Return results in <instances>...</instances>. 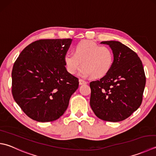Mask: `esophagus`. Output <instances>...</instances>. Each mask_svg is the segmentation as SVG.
<instances>
[{
  "label": "esophagus",
  "instance_id": "34e87169",
  "mask_svg": "<svg viewBox=\"0 0 156 156\" xmlns=\"http://www.w3.org/2000/svg\"><path fill=\"white\" fill-rule=\"evenodd\" d=\"M87 84V82L84 81L83 80H79V84L80 85H82V84Z\"/></svg>",
  "mask_w": 156,
  "mask_h": 156
}]
</instances>
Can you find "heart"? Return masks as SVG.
Returning a JSON list of instances; mask_svg holds the SVG:
<instances>
[{
  "label": "heart",
  "mask_w": 156,
  "mask_h": 156,
  "mask_svg": "<svg viewBox=\"0 0 156 156\" xmlns=\"http://www.w3.org/2000/svg\"><path fill=\"white\" fill-rule=\"evenodd\" d=\"M64 62L68 72L72 75L78 72L82 65L79 74L82 77L101 78L112 70L114 55L110 48L84 40L75 46L74 53L65 55Z\"/></svg>",
  "instance_id": "b5f03b06"
}]
</instances>
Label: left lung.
I'll return each mask as SVG.
<instances>
[{"label": "left lung", "mask_w": 156, "mask_h": 156, "mask_svg": "<svg viewBox=\"0 0 156 156\" xmlns=\"http://www.w3.org/2000/svg\"><path fill=\"white\" fill-rule=\"evenodd\" d=\"M109 45L114 63L108 74L90 83V105L103 120L122 121L141 105L146 78L143 64L137 54L120 42L103 41Z\"/></svg>", "instance_id": "1"}]
</instances>
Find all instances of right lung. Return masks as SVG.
<instances>
[{
  "instance_id": "right-lung-1",
  "label": "right lung",
  "mask_w": 156,
  "mask_h": 156,
  "mask_svg": "<svg viewBox=\"0 0 156 156\" xmlns=\"http://www.w3.org/2000/svg\"><path fill=\"white\" fill-rule=\"evenodd\" d=\"M72 39H44L32 42L20 54L12 70L15 102L32 120H57L78 89V79L67 71L64 62Z\"/></svg>"
}]
</instances>
